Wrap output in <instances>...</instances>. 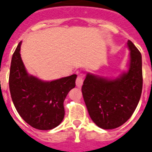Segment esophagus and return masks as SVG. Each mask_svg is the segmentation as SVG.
Segmentation results:
<instances>
[{"instance_id":"34e87169","label":"esophagus","mask_w":152,"mask_h":152,"mask_svg":"<svg viewBox=\"0 0 152 152\" xmlns=\"http://www.w3.org/2000/svg\"><path fill=\"white\" fill-rule=\"evenodd\" d=\"M83 81H84L83 75H79L78 76H77V79H76V85H77V87L81 88L82 84H83Z\"/></svg>"}]
</instances>
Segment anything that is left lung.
Listing matches in <instances>:
<instances>
[{
    "instance_id": "obj_1",
    "label": "left lung",
    "mask_w": 152,
    "mask_h": 152,
    "mask_svg": "<svg viewBox=\"0 0 152 152\" xmlns=\"http://www.w3.org/2000/svg\"><path fill=\"white\" fill-rule=\"evenodd\" d=\"M130 63L127 72L116 79L88 74L81 91L90 117L100 128L110 130L126 123L137 106L142 91V60L140 51L127 42Z\"/></svg>"
}]
</instances>
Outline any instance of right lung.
<instances>
[{
	"mask_svg": "<svg viewBox=\"0 0 152 152\" xmlns=\"http://www.w3.org/2000/svg\"><path fill=\"white\" fill-rule=\"evenodd\" d=\"M22 42L12 56L9 88L16 110L30 126L38 130L55 128L64 117V102L70 90L75 87L76 75L43 81L29 75L20 54Z\"/></svg>",
	"mask_w": 152,
	"mask_h": 152,
	"instance_id": "1",
	"label": "right lung"
}]
</instances>
